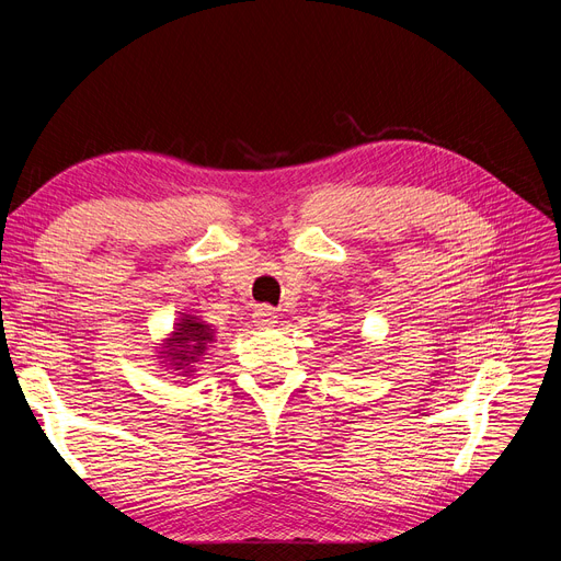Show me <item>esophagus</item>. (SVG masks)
Listing matches in <instances>:
<instances>
[{
    "label": "esophagus",
    "mask_w": 561,
    "mask_h": 561,
    "mask_svg": "<svg viewBox=\"0 0 561 561\" xmlns=\"http://www.w3.org/2000/svg\"><path fill=\"white\" fill-rule=\"evenodd\" d=\"M254 320L259 322V325H273V322H277V313H275L273 307L261 305V307L254 311Z\"/></svg>",
    "instance_id": "1"
}]
</instances>
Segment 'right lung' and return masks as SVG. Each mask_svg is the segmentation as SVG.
<instances>
[{
  "instance_id": "add662e5",
  "label": "right lung",
  "mask_w": 561,
  "mask_h": 561,
  "mask_svg": "<svg viewBox=\"0 0 561 561\" xmlns=\"http://www.w3.org/2000/svg\"><path fill=\"white\" fill-rule=\"evenodd\" d=\"M214 341L211 325H206L195 316H184L182 322H176L172 336L165 341V350L161 355L165 357V364L174 370L193 373L195 364L204 357L206 347Z\"/></svg>"
}]
</instances>
